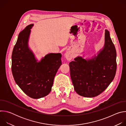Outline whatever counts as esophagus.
<instances>
[{
	"label": "esophagus",
	"instance_id": "1",
	"mask_svg": "<svg viewBox=\"0 0 126 126\" xmlns=\"http://www.w3.org/2000/svg\"><path fill=\"white\" fill-rule=\"evenodd\" d=\"M65 57L68 61H70L73 58V53L70 51V50H67L65 54Z\"/></svg>",
	"mask_w": 126,
	"mask_h": 126
}]
</instances>
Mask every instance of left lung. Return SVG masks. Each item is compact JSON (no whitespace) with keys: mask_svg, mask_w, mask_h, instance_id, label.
Here are the masks:
<instances>
[{"mask_svg":"<svg viewBox=\"0 0 126 126\" xmlns=\"http://www.w3.org/2000/svg\"><path fill=\"white\" fill-rule=\"evenodd\" d=\"M116 51L109 31L106 29L105 44L97 56L85 59L78 56L69 63L70 76L76 92L85 97H94L108 87L117 70Z\"/></svg>","mask_w":126,"mask_h":126,"instance_id":"8db88e82","label":"left lung"}]
</instances>
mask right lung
<instances>
[{
  "mask_svg": "<svg viewBox=\"0 0 126 126\" xmlns=\"http://www.w3.org/2000/svg\"><path fill=\"white\" fill-rule=\"evenodd\" d=\"M31 24L20 32L12 54L11 70L14 79L29 97L39 99L48 95L62 64L61 53H49L40 61L29 48Z\"/></svg>",
  "mask_w": 126,
  "mask_h": 126,
  "instance_id": "add662e5",
  "label": "right lung"
}]
</instances>
